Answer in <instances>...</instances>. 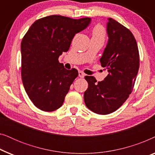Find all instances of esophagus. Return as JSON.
<instances>
[{
  "label": "esophagus",
  "mask_w": 155,
  "mask_h": 155,
  "mask_svg": "<svg viewBox=\"0 0 155 155\" xmlns=\"http://www.w3.org/2000/svg\"><path fill=\"white\" fill-rule=\"evenodd\" d=\"M78 75H79L80 78H83L84 77V73L82 71H79V72H78Z\"/></svg>",
  "instance_id": "34e87169"
}]
</instances>
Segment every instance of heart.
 I'll return each mask as SVG.
<instances>
[{
  "label": "heart",
  "mask_w": 155,
  "mask_h": 155,
  "mask_svg": "<svg viewBox=\"0 0 155 155\" xmlns=\"http://www.w3.org/2000/svg\"><path fill=\"white\" fill-rule=\"evenodd\" d=\"M106 37V31L104 27L101 25H97L93 28L92 38L93 39L104 40Z\"/></svg>",
  "instance_id": "1"
}]
</instances>
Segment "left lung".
Masks as SVG:
<instances>
[{
	"label": "left lung",
	"instance_id": "left-lung-1",
	"mask_svg": "<svg viewBox=\"0 0 155 155\" xmlns=\"http://www.w3.org/2000/svg\"><path fill=\"white\" fill-rule=\"evenodd\" d=\"M109 37L102 56L101 66L109 74L101 82L85 76L88 88L84 93L87 107L101 115L113 113L128 98L134 87L140 65L137 42L132 32L112 18L107 23Z\"/></svg>",
	"mask_w": 155,
	"mask_h": 155
}]
</instances>
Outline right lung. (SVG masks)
<instances>
[{"label": "right lung", "instance_id": "1", "mask_svg": "<svg viewBox=\"0 0 155 155\" xmlns=\"http://www.w3.org/2000/svg\"><path fill=\"white\" fill-rule=\"evenodd\" d=\"M91 18L72 19L50 15L36 20L21 42V75L29 98L44 111L62 106L70 87L78 77L58 58L68 51L74 36L88 26Z\"/></svg>", "mask_w": 155, "mask_h": 155}]
</instances>
